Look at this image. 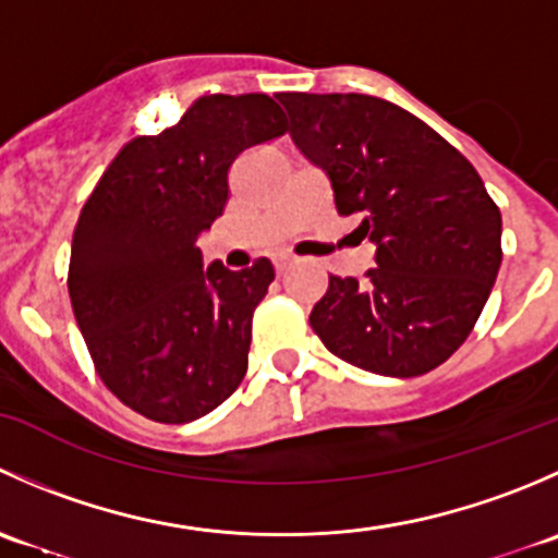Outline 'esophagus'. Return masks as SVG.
Listing matches in <instances>:
<instances>
[{
    "mask_svg": "<svg viewBox=\"0 0 558 558\" xmlns=\"http://www.w3.org/2000/svg\"><path fill=\"white\" fill-rule=\"evenodd\" d=\"M275 272H278V275H283L286 272V269H289V258H275Z\"/></svg>",
    "mask_w": 558,
    "mask_h": 558,
    "instance_id": "obj_1",
    "label": "esophagus"
}]
</instances>
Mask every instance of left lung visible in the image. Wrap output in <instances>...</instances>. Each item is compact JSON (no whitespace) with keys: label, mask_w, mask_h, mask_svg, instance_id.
Returning a JSON list of instances; mask_svg holds the SVG:
<instances>
[{"label":"left lung","mask_w":558,"mask_h":558,"mask_svg":"<svg viewBox=\"0 0 558 558\" xmlns=\"http://www.w3.org/2000/svg\"><path fill=\"white\" fill-rule=\"evenodd\" d=\"M300 154L324 170L375 267L331 275L311 326L342 362L386 378L440 367L502 264V216L475 167L402 107L364 94H278Z\"/></svg>","instance_id":"left-lung-1"}]
</instances>
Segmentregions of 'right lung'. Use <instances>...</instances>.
Masks as SVG:
<instances>
[{"label": "right lung", "instance_id": "add662e5", "mask_svg": "<svg viewBox=\"0 0 558 558\" xmlns=\"http://www.w3.org/2000/svg\"><path fill=\"white\" fill-rule=\"evenodd\" d=\"M283 132L267 94L202 97L174 126L123 145L81 210L72 311L99 378L145 418L189 424L243 384L275 269H205L196 240L227 207L234 159Z\"/></svg>", "mask_w": 558, "mask_h": 558}]
</instances>
